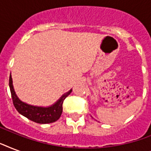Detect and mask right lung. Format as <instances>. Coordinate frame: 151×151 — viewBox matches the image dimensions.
<instances>
[{"mask_svg":"<svg viewBox=\"0 0 151 151\" xmlns=\"http://www.w3.org/2000/svg\"><path fill=\"white\" fill-rule=\"evenodd\" d=\"M9 87H10L13 104L18 112L32 122H36L38 124H48V123L56 122L60 117L63 112V103L64 99L72 92V89H70L66 93H64L52 105L48 106H38L28 104L19 99L14 89L12 75H10L9 78Z\"/></svg>","mask_w":151,"mask_h":151,"instance_id":"add662e5","label":"right lung"}]
</instances>
